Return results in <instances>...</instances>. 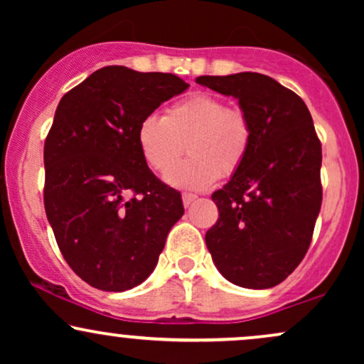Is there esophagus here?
Returning <instances> with one entry per match:
<instances>
[{
    "label": "esophagus",
    "mask_w": 364,
    "mask_h": 364,
    "mask_svg": "<svg viewBox=\"0 0 364 364\" xmlns=\"http://www.w3.org/2000/svg\"><path fill=\"white\" fill-rule=\"evenodd\" d=\"M196 200V195L193 193H183V205L185 207H190L191 203H193Z\"/></svg>",
    "instance_id": "obj_1"
}]
</instances>
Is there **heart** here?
I'll return each mask as SVG.
<instances>
[{
	"label": "heart",
	"instance_id": "b5f03b06",
	"mask_svg": "<svg viewBox=\"0 0 364 364\" xmlns=\"http://www.w3.org/2000/svg\"><path fill=\"white\" fill-rule=\"evenodd\" d=\"M252 140L248 116L205 92L171 106L164 118L147 116L136 132L141 157L156 173H166L187 145L191 157L170 167L166 181L195 191L210 188L219 176H232L243 166Z\"/></svg>",
	"mask_w": 364,
	"mask_h": 364
}]
</instances>
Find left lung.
Instances as JSON below:
<instances>
[{
	"label": "left lung",
	"mask_w": 364,
	"mask_h": 364,
	"mask_svg": "<svg viewBox=\"0 0 364 364\" xmlns=\"http://www.w3.org/2000/svg\"><path fill=\"white\" fill-rule=\"evenodd\" d=\"M237 99L253 140L243 166L212 195L219 219L205 235L217 270L246 289L281 284L310 248L321 207V144L306 104L262 73L196 78Z\"/></svg>",
	"instance_id": "left-lung-1"
}]
</instances>
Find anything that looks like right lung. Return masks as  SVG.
Listing matches in <instances>:
<instances>
[{
	"instance_id": "obj_1",
	"label": "right lung",
	"mask_w": 364,
	"mask_h": 364,
	"mask_svg": "<svg viewBox=\"0 0 364 364\" xmlns=\"http://www.w3.org/2000/svg\"><path fill=\"white\" fill-rule=\"evenodd\" d=\"M173 73L104 66L66 92L44 144V207L66 263L101 291L139 286L156 269L181 195L156 178L136 132L188 89Z\"/></svg>"
}]
</instances>
